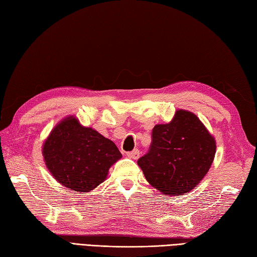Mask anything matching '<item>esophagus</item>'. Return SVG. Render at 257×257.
Wrapping results in <instances>:
<instances>
[{
  "label": "esophagus",
  "instance_id": "34e87169",
  "mask_svg": "<svg viewBox=\"0 0 257 257\" xmlns=\"http://www.w3.org/2000/svg\"><path fill=\"white\" fill-rule=\"evenodd\" d=\"M139 156H140V152H139L138 149H135V150H133V151L127 152V157L130 158V159L137 160L138 158H139Z\"/></svg>",
  "mask_w": 257,
  "mask_h": 257
}]
</instances>
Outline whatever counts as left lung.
I'll return each mask as SVG.
<instances>
[{
	"mask_svg": "<svg viewBox=\"0 0 257 257\" xmlns=\"http://www.w3.org/2000/svg\"><path fill=\"white\" fill-rule=\"evenodd\" d=\"M215 151V138L198 116L178 109L170 122L155 125L150 150L138 166L161 193L182 195L203 180Z\"/></svg>",
	"mask_w": 257,
	"mask_h": 257,
	"instance_id": "8db88e82",
	"label": "left lung"
}]
</instances>
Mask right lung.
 I'll list each match as a JSON object with an SVG mask.
<instances>
[{
    "mask_svg": "<svg viewBox=\"0 0 257 257\" xmlns=\"http://www.w3.org/2000/svg\"><path fill=\"white\" fill-rule=\"evenodd\" d=\"M42 154L54 179L79 193L91 192L105 181L109 169L122 157L111 140L80 124L75 116L65 117L53 128Z\"/></svg>",
    "mask_w": 257,
    "mask_h": 257,
    "instance_id": "1",
    "label": "right lung"
}]
</instances>
